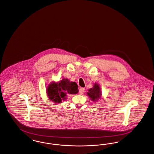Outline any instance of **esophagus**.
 I'll list each match as a JSON object with an SVG mask.
<instances>
[{
	"label": "esophagus",
	"instance_id": "obj_1",
	"mask_svg": "<svg viewBox=\"0 0 154 154\" xmlns=\"http://www.w3.org/2000/svg\"><path fill=\"white\" fill-rule=\"evenodd\" d=\"M85 92V88H81L79 90V93L80 95H82Z\"/></svg>",
	"mask_w": 154,
	"mask_h": 154
}]
</instances>
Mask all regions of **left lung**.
Masks as SVG:
<instances>
[{
	"instance_id": "1",
	"label": "left lung",
	"mask_w": 154,
	"mask_h": 154,
	"mask_svg": "<svg viewBox=\"0 0 154 154\" xmlns=\"http://www.w3.org/2000/svg\"><path fill=\"white\" fill-rule=\"evenodd\" d=\"M87 95L89 97L91 100L95 102L97 101L99 99H100L102 96V93L99 85L96 83L95 84L93 88L88 89Z\"/></svg>"
}]
</instances>
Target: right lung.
Instances as JSON below:
<instances>
[{
  "mask_svg": "<svg viewBox=\"0 0 154 154\" xmlns=\"http://www.w3.org/2000/svg\"><path fill=\"white\" fill-rule=\"evenodd\" d=\"M48 98L54 102L60 103L65 100L69 94L78 93V85L75 82H70L67 79H63L58 82H52L47 88Z\"/></svg>",
  "mask_w": 154,
  "mask_h": 154,
  "instance_id": "1",
  "label": "right lung"
}]
</instances>
